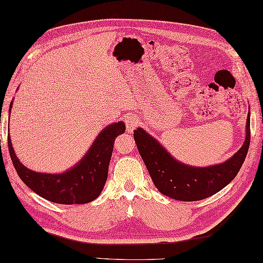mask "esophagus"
Returning <instances> with one entry per match:
<instances>
[{
  "label": "esophagus",
  "mask_w": 263,
  "mask_h": 263,
  "mask_svg": "<svg viewBox=\"0 0 263 263\" xmlns=\"http://www.w3.org/2000/svg\"><path fill=\"white\" fill-rule=\"evenodd\" d=\"M125 124H126V131L128 133H132L133 130H135V128L138 126V120L136 117L130 116L125 120Z\"/></svg>",
  "instance_id": "obj_1"
}]
</instances>
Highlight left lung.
<instances>
[{"mask_svg": "<svg viewBox=\"0 0 263 263\" xmlns=\"http://www.w3.org/2000/svg\"><path fill=\"white\" fill-rule=\"evenodd\" d=\"M133 138L153 182L159 192L173 199L195 202L217 194L237 176L250 147V114L246 123L244 145L227 162L213 166L193 167L176 161L141 127L135 130Z\"/></svg>", "mask_w": 263, "mask_h": 263, "instance_id": "1", "label": "left lung"}]
</instances>
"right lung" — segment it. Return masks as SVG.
<instances>
[{
  "mask_svg": "<svg viewBox=\"0 0 263 263\" xmlns=\"http://www.w3.org/2000/svg\"><path fill=\"white\" fill-rule=\"evenodd\" d=\"M12 101L10 104L11 111ZM125 132L123 122L108 125L97 137L83 159L61 174L32 171L19 162L8 137L10 157L19 178L41 197L58 204H85L99 196L108 177L115 139Z\"/></svg>",
  "mask_w": 263,
  "mask_h": 263,
  "instance_id": "right-lung-1",
  "label": "right lung"
}]
</instances>
